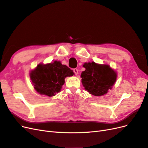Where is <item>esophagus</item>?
Returning a JSON list of instances; mask_svg holds the SVG:
<instances>
[{"mask_svg":"<svg viewBox=\"0 0 148 148\" xmlns=\"http://www.w3.org/2000/svg\"><path fill=\"white\" fill-rule=\"evenodd\" d=\"M73 71H74V73H75V75H77V74H78V71H78V69H77L75 68V69H74V70H73Z\"/></svg>","mask_w":148,"mask_h":148,"instance_id":"1","label":"esophagus"}]
</instances>
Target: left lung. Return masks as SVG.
I'll return each instance as SVG.
<instances>
[{"label":"left lung","instance_id":"left-lung-1","mask_svg":"<svg viewBox=\"0 0 148 148\" xmlns=\"http://www.w3.org/2000/svg\"><path fill=\"white\" fill-rule=\"evenodd\" d=\"M83 67L85 70L80 75L82 85L85 90L94 96L106 94L116 82V71L108 64H98L92 61L85 63Z\"/></svg>","mask_w":148,"mask_h":148}]
</instances>
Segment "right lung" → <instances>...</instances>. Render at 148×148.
Listing matches in <instances>:
<instances>
[{"mask_svg":"<svg viewBox=\"0 0 148 148\" xmlns=\"http://www.w3.org/2000/svg\"><path fill=\"white\" fill-rule=\"evenodd\" d=\"M74 74L67 66L61 61L40 63L29 73L32 84L36 91L40 95L53 97L59 93L65 82V78Z\"/></svg>","mask_w":148,"mask_h":148,"instance_id":"right-lung-1","label":"right lung"}]
</instances>
